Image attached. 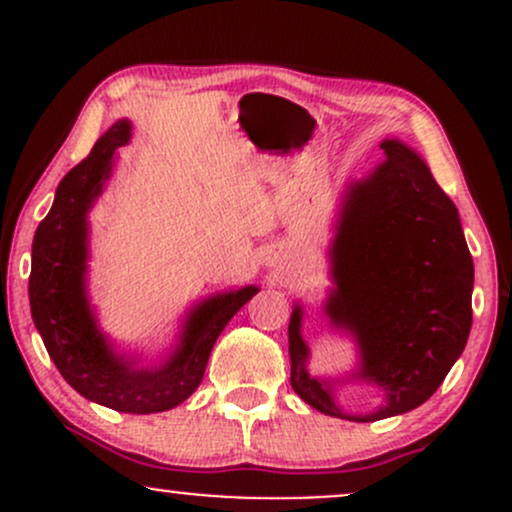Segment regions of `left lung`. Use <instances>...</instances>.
Wrapping results in <instances>:
<instances>
[{
    "mask_svg": "<svg viewBox=\"0 0 512 512\" xmlns=\"http://www.w3.org/2000/svg\"><path fill=\"white\" fill-rule=\"evenodd\" d=\"M380 149L383 163L344 195L325 313L354 334L356 378L378 385L385 402L370 414L339 409L330 380L308 373L301 305L289 322L291 387L313 409L349 421H380L424 404L472 330L474 262L457 207L407 144L385 139Z\"/></svg>",
    "mask_w": 512,
    "mask_h": 512,
    "instance_id": "1",
    "label": "left lung"
}]
</instances>
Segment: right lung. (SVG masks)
Wrapping results in <instances>:
<instances>
[{"instance_id": "add662e5", "label": "right lung", "mask_w": 512, "mask_h": 512, "mask_svg": "<svg viewBox=\"0 0 512 512\" xmlns=\"http://www.w3.org/2000/svg\"><path fill=\"white\" fill-rule=\"evenodd\" d=\"M129 137V120L115 122L57 185L52 209L33 238L28 296L45 349L81 397L125 414H156L178 407L197 390L223 327L260 289L243 286L199 303L161 366L139 368L113 351L86 296V214L110 178L115 151Z\"/></svg>"}]
</instances>
